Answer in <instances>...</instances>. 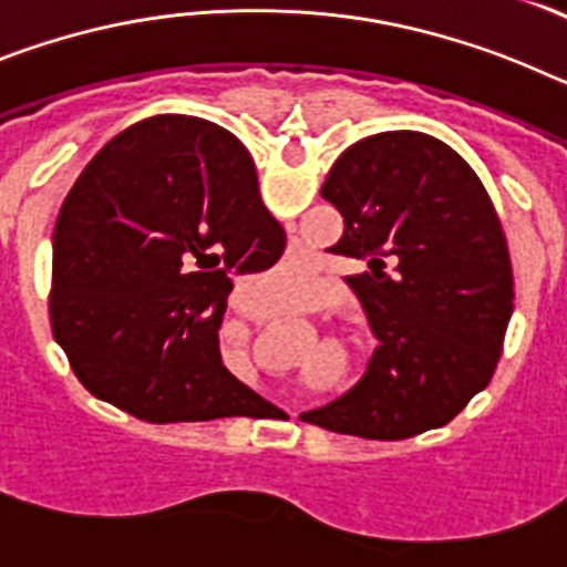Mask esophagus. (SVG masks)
Masks as SVG:
<instances>
[{"label":"esophagus","mask_w":567,"mask_h":567,"mask_svg":"<svg viewBox=\"0 0 567 567\" xmlns=\"http://www.w3.org/2000/svg\"><path fill=\"white\" fill-rule=\"evenodd\" d=\"M240 309H244V312H255V315H258V312H260V309H258V307H255L252 300H247V307H240Z\"/></svg>","instance_id":"esophagus-1"}]
</instances>
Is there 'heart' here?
Segmentation results:
<instances>
[{"label": "heart", "mask_w": 567, "mask_h": 567, "mask_svg": "<svg viewBox=\"0 0 567 567\" xmlns=\"http://www.w3.org/2000/svg\"><path fill=\"white\" fill-rule=\"evenodd\" d=\"M280 278L287 280V284H292V280H295V275H292V272H287V269H284V272H280Z\"/></svg>", "instance_id": "obj_1"}]
</instances>
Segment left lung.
Segmentation results:
<instances>
[{
	"label": "left lung",
	"mask_w": 567,
	"mask_h": 567,
	"mask_svg": "<svg viewBox=\"0 0 567 567\" xmlns=\"http://www.w3.org/2000/svg\"><path fill=\"white\" fill-rule=\"evenodd\" d=\"M320 195L343 215L334 255L378 338L358 385L300 420L405 440L457 417L491 380L514 309L503 224L463 155L414 130L369 135Z\"/></svg>",
	"instance_id": "1"
}]
</instances>
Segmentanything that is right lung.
<instances>
[{"label":"right lung","mask_w":567,"mask_h":567,"mask_svg":"<svg viewBox=\"0 0 567 567\" xmlns=\"http://www.w3.org/2000/svg\"><path fill=\"white\" fill-rule=\"evenodd\" d=\"M280 229L252 155L195 115H153L82 169L53 229L50 327L93 398L147 423L260 403L221 360L229 275L269 269Z\"/></svg>","instance_id":"right-lung-1"}]
</instances>
